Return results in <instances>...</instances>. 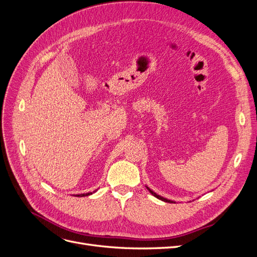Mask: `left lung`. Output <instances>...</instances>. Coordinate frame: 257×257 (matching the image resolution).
Returning <instances> with one entry per match:
<instances>
[{
  "label": "left lung",
  "mask_w": 257,
  "mask_h": 257,
  "mask_svg": "<svg viewBox=\"0 0 257 257\" xmlns=\"http://www.w3.org/2000/svg\"><path fill=\"white\" fill-rule=\"evenodd\" d=\"M146 188L150 191V192H151L152 194H153V196L155 197V198H157V199H159V200H162V201H164V202H168V203H175L174 201H172V200H169V199H166V198H164V197H162V196H159V194H157V193H155L153 190H151V189H150L149 187H148V186H146Z\"/></svg>",
  "instance_id": "1"
}]
</instances>
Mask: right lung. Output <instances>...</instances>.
<instances>
[{
    "label": "right lung",
    "mask_w": 257,
    "mask_h": 257,
    "mask_svg": "<svg viewBox=\"0 0 257 257\" xmlns=\"http://www.w3.org/2000/svg\"><path fill=\"white\" fill-rule=\"evenodd\" d=\"M96 190H94L93 192H95ZM93 192H87V193H81V194H74V197H88L90 196V194H92Z\"/></svg>",
    "instance_id": "add662e5"
}]
</instances>
